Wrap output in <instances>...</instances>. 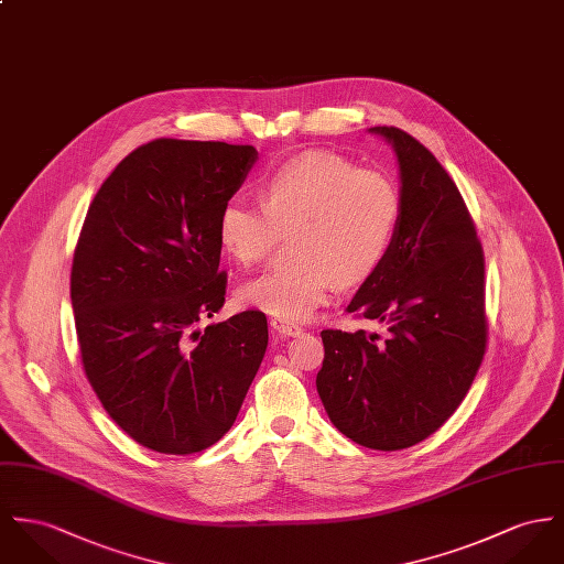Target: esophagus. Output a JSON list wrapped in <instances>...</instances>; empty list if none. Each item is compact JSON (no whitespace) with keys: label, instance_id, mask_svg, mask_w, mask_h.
Wrapping results in <instances>:
<instances>
[{"label":"esophagus","instance_id":"esophagus-1","mask_svg":"<svg viewBox=\"0 0 564 564\" xmlns=\"http://www.w3.org/2000/svg\"><path fill=\"white\" fill-rule=\"evenodd\" d=\"M270 326L274 333H279L281 337H301L303 335V328L296 326V324H290V322H283V319H270Z\"/></svg>","mask_w":564,"mask_h":564}]
</instances>
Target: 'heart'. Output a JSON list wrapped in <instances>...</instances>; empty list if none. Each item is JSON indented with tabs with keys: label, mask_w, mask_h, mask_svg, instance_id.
Wrapping results in <instances>:
<instances>
[{
	"label": "heart",
	"mask_w": 564,
	"mask_h": 564,
	"mask_svg": "<svg viewBox=\"0 0 564 564\" xmlns=\"http://www.w3.org/2000/svg\"><path fill=\"white\" fill-rule=\"evenodd\" d=\"M261 206L227 199L218 213L220 247L253 265L290 236L294 263L270 268L238 290V301L274 319L304 322L335 285H356L387 260L401 220V193L389 175L358 170L330 152H306L260 184Z\"/></svg>",
	"instance_id": "obj_1"
}]
</instances>
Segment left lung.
I'll use <instances>...</instances> for the list:
<instances>
[{"mask_svg":"<svg viewBox=\"0 0 564 564\" xmlns=\"http://www.w3.org/2000/svg\"><path fill=\"white\" fill-rule=\"evenodd\" d=\"M369 130L397 154L401 220L347 313L387 333L322 330L315 384L341 434L399 451L437 432L473 387L487 346L485 260L464 197L434 154L401 129Z\"/></svg>","mask_w":564,"mask_h":564,"instance_id":"8db88e82","label":"left lung"}]
</instances>
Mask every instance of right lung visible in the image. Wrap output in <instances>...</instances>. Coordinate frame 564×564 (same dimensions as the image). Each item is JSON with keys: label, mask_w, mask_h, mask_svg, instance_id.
<instances>
[{"label": "right lung", "mask_w": 564, "mask_h": 564, "mask_svg": "<svg viewBox=\"0 0 564 564\" xmlns=\"http://www.w3.org/2000/svg\"><path fill=\"white\" fill-rule=\"evenodd\" d=\"M253 145L154 139L89 204L70 301L87 382L145 448L191 455L234 425L268 347L261 311L197 324L225 303L218 213Z\"/></svg>", "instance_id": "obj_1"}]
</instances>
